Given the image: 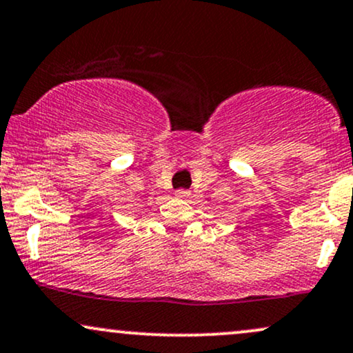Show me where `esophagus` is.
<instances>
[{
	"mask_svg": "<svg viewBox=\"0 0 353 353\" xmlns=\"http://www.w3.org/2000/svg\"><path fill=\"white\" fill-rule=\"evenodd\" d=\"M174 194H176V197H181V199H185V197H189V195H190L188 189H177Z\"/></svg>",
	"mask_w": 353,
	"mask_h": 353,
	"instance_id": "34e87169",
	"label": "esophagus"
}]
</instances>
